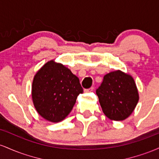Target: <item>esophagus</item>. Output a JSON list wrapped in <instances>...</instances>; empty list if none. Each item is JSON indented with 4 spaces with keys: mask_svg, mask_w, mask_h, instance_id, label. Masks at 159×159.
<instances>
[{
    "mask_svg": "<svg viewBox=\"0 0 159 159\" xmlns=\"http://www.w3.org/2000/svg\"><path fill=\"white\" fill-rule=\"evenodd\" d=\"M93 90V87H90V88H88V89H85L84 90V92L85 93H90V92H92V91Z\"/></svg>",
    "mask_w": 159,
    "mask_h": 159,
    "instance_id": "34e87169",
    "label": "esophagus"
}]
</instances>
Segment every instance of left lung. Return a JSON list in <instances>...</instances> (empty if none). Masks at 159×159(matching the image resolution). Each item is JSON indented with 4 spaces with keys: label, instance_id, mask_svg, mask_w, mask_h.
I'll use <instances>...</instances> for the list:
<instances>
[{
    "label": "left lung",
    "instance_id": "left-lung-1",
    "mask_svg": "<svg viewBox=\"0 0 159 159\" xmlns=\"http://www.w3.org/2000/svg\"><path fill=\"white\" fill-rule=\"evenodd\" d=\"M96 92L104 114L116 121L126 119L139 99L134 79L120 70L105 75Z\"/></svg>",
    "mask_w": 159,
    "mask_h": 159
}]
</instances>
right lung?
Wrapping results in <instances>:
<instances>
[{
    "label": "right lung",
    "instance_id": "add662e5",
    "mask_svg": "<svg viewBox=\"0 0 159 159\" xmlns=\"http://www.w3.org/2000/svg\"><path fill=\"white\" fill-rule=\"evenodd\" d=\"M83 91L77 76L63 65L51 61L34 76L33 102L40 116L57 123L71 112L77 96Z\"/></svg>",
    "mask_w": 159,
    "mask_h": 159
}]
</instances>
